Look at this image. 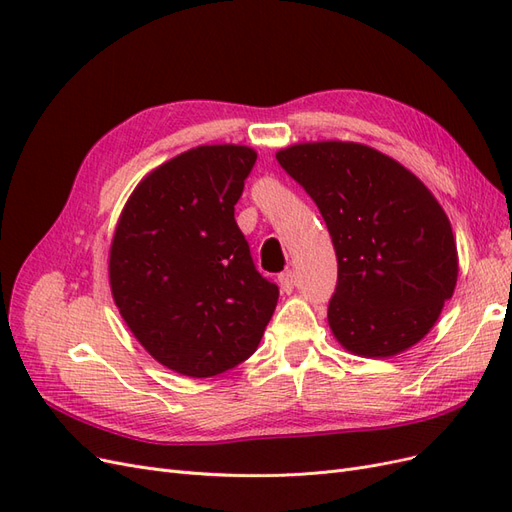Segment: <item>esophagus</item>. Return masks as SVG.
I'll return each mask as SVG.
<instances>
[{
    "instance_id": "1",
    "label": "esophagus",
    "mask_w": 512,
    "mask_h": 512,
    "mask_svg": "<svg viewBox=\"0 0 512 512\" xmlns=\"http://www.w3.org/2000/svg\"><path fill=\"white\" fill-rule=\"evenodd\" d=\"M280 286L284 292H292L294 290V273L292 271H284L280 275Z\"/></svg>"
}]
</instances>
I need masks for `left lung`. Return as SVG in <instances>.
I'll list each match as a JSON object with an SVG mask.
<instances>
[{
  "label": "left lung",
  "instance_id": "left-lung-1",
  "mask_svg": "<svg viewBox=\"0 0 512 512\" xmlns=\"http://www.w3.org/2000/svg\"><path fill=\"white\" fill-rule=\"evenodd\" d=\"M327 222L337 256L329 327L348 352L393 356L431 331L453 297L451 222L425 183L361 143H301L275 153Z\"/></svg>",
  "mask_w": 512,
  "mask_h": 512
}]
</instances>
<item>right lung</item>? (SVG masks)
<instances>
[{"instance_id":"1","label":"right lung","mask_w":512,"mask_h":512,"mask_svg":"<svg viewBox=\"0 0 512 512\" xmlns=\"http://www.w3.org/2000/svg\"><path fill=\"white\" fill-rule=\"evenodd\" d=\"M256 151L200 145L136 185L111 243L115 305L164 367L211 378L256 352L280 288L262 277L235 220Z\"/></svg>"}]
</instances>
